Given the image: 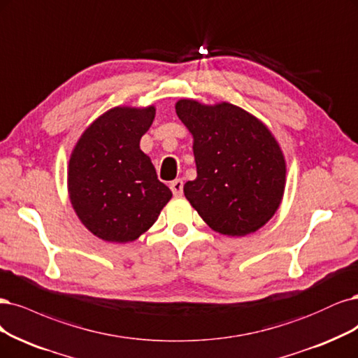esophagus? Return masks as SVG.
Here are the masks:
<instances>
[{
    "label": "esophagus",
    "mask_w": 358,
    "mask_h": 358,
    "mask_svg": "<svg viewBox=\"0 0 358 358\" xmlns=\"http://www.w3.org/2000/svg\"><path fill=\"white\" fill-rule=\"evenodd\" d=\"M170 189L173 192L175 196H180L183 194V180L182 179H175L170 183Z\"/></svg>",
    "instance_id": "1"
}]
</instances>
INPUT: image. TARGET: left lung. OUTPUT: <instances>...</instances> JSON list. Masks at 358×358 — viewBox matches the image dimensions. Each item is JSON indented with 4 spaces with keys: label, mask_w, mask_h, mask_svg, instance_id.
Listing matches in <instances>:
<instances>
[{
    "label": "left lung",
    "mask_w": 358,
    "mask_h": 358,
    "mask_svg": "<svg viewBox=\"0 0 358 358\" xmlns=\"http://www.w3.org/2000/svg\"><path fill=\"white\" fill-rule=\"evenodd\" d=\"M176 114L194 136L196 178L183 192L206 224L225 236H248L281 203L286 163L271 131L244 109L183 99Z\"/></svg>",
    "instance_id": "8db88e82"
}]
</instances>
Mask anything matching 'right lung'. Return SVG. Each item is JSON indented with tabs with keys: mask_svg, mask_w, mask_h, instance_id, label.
<instances>
[{
	"mask_svg": "<svg viewBox=\"0 0 358 358\" xmlns=\"http://www.w3.org/2000/svg\"><path fill=\"white\" fill-rule=\"evenodd\" d=\"M154 117V106L109 109L83 133L71 155V203L87 229L105 241L136 240L171 199L139 148Z\"/></svg>",
	"mask_w": 358,
	"mask_h": 358,
	"instance_id": "1",
	"label": "right lung"
}]
</instances>
